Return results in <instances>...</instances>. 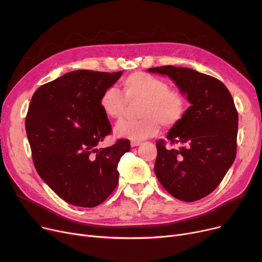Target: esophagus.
Instances as JSON below:
<instances>
[{
	"label": "esophagus",
	"mask_w": 262,
	"mask_h": 262,
	"mask_svg": "<svg viewBox=\"0 0 262 262\" xmlns=\"http://www.w3.org/2000/svg\"><path fill=\"white\" fill-rule=\"evenodd\" d=\"M141 144V141H139V140H133V141H130V145L134 147V146H138V145H140Z\"/></svg>",
	"instance_id": "esophagus-1"
}]
</instances>
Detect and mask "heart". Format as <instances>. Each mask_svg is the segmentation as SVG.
Wrapping results in <instances>:
<instances>
[{"label":"heart","instance_id":"1","mask_svg":"<svg viewBox=\"0 0 262 262\" xmlns=\"http://www.w3.org/2000/svg\"><path fill=\"white\" fill-rule=\"evenodd\" d=\"M122 94L115 88H107L100 99L104 115L115 121L126 113L127 104H140L137 121H122L115 128L121 138L141 140L159 132L160 124L167 128L178 125L184 119L188 99L176 87H169L167 80L145 72H135L122 82Z\"/></svg>","mask_w":262,"mask_h":262}]
</instances>
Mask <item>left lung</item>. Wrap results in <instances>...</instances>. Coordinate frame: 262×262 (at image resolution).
<instances>
[{"label":"left lung","mask_w":262,"mask_h":262,"mask_svg":"<svg viewBox=\"0 0 262 262\" xmlns=\"http://www.w3.org/2000/svg\"><path fill=\"white\" fill-rule=\"evenodd\" d=\"M148 71L168 75L191 104L167 135L181 147L168 149L166 140L156 142L155 174L172 196L201 200L220 185L236 158L238 112L232 96L221 80L193 69L163 66Z\"/></svg>","instance_id":"1"}]
</instances>
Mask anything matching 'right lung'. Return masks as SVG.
I'll return each instance as SVG.
<instances>
[{
  "label": "right lung",
  "mask_w": 262,
  "mask_h": 262,
  "mask_svg": "<svg viewBox=\"0 0 262 262\" xmlns=\"http://www.w3.org/2000/svg\"><path fill=\"white\" fill-rule=\"evenodd\" d=\"M121 74L69 72L39 87L31 100L25 129L36 171L71 205L95 207L119 183L118 163L129 140L104 148L99 144L113 132L100 99Z\"/></svg>",
  "instance_id": "obj_1"
}]
</instances>
